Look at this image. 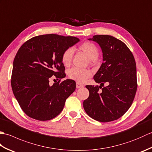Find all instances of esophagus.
I'll return each mask as SVG.
<instances>
[{"label": "esophagus", "mask_w": 152, "mask_h": 152, "mask_svg": "<svg viewBox=\"0 0 152 152\" xmlns=\"http://www.w3.org/2000/svg\"><path fill=\"white\" fill-rule=\"evenodd\" d=\"M83 84H82V83H79V82H76V88H82V87H83Z\"/></svg>", "instance_id": "obj_1"}]
</instances>
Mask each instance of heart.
I'll return each mask as SVG.
<instances>
[{"mask_svg":"<svg viewBox=\"0 0 152 152\" xmlns=\"http://www.w3.org/2000/svg\"><path fill=\"white\" fill-rule=\"evenodd\" d=\"M78 50L84 53L91 61L96 60L99 57V52L97 47L90 42H86L82 44L78 47ZM73 56L74 50L72 48H68L64 51L61 57V60L64 66H68L70 65L72 63ZM91 72L89 70L79 69L77 67H73L68 71V76L70 79L80 83L86 82L91 76Z\"/></svg>","mask_w":152,"mask_h":152,"instance_id":"1","label":"heart"}]
</instances>
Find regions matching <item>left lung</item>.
<instances>
[{"instance_id": "obj_1", "label": "left lung", "mask_w": 152, "mask_h": 152, "mask_svg": "<svg viewBox=\"0 0 152 152\" xmlns=\"http://www.w3.org/2000/svg\"><path fill=\"white\" fill-rule=\"evenodd\" d=\"M88 40L99 44L103 63L93 77L101 85L86 86L89 96L83 102V108L89 117L96 121L116 120L131 107L137 92L134 56L125 43L114 37L95 35ZM104 83L107 86L102 88Z\"/></svg>"}]
</instances>
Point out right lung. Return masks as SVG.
Wrapping results in <instances>:
<instances>
[{"mask_svg": "<svg viewBox=\"0 0 152 152\" xmlns=\"http://www.w3.org/2000/svg\"><path fill=\"white\" fill-rule=\"evenodd\" d=\"M79 38L50 34L34 37L22 45L13 63L11 85L22 110L39 121L56 118L66 99L75 91L76 82L66 79L52 86V76L63 78L65 68L61 60L64 51Z\"/></svg>", "mask_w": 152, "mask_h": 152, "instance_id": "obj_1", "label": "right lung"}]
</instances>
